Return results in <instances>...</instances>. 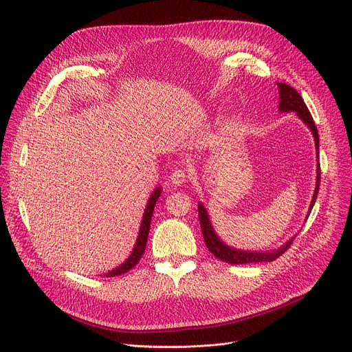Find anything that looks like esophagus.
Returning a JSON list of instances; mask_svg holds the SVG:
<instances>
[{"label":"esophagus","mask_w":352,"mask_h":352,"mask_svg":"<svg viewBox=\"0 0 352 352\" xmlns=\"http://www.w3.org/2000/svg\"><path fill=\"white\" fill-rule=\"evenodd\" d=\"M187 178H188V173H187V170H184V168H177L170 175V181H171L173 186H175V187L182 186V184L187 181Z\"/></svg>","instance_id":"1"}]
</instances>
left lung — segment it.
Wrapping results in <instances>:
<instances>
[{"label": "left lung", "mask_w": 352, "mask_h": 352, "mask_svg": "<svg viewBox=\"0 0 352 352\" xmlns=\"http://www.w3.org/2000/svg\"><path fill=\"white\" fill-rule=\"evenodd\" d=\"M278 91H280V105L278 109L283 111V113H289V111H294V113H297V116L308 125V128L311 129V133L314 135V140H316V148H317V154H320V138H318V131H317V126L316 122L312 120V116L309 113V109L307 108L302 97L298 94L297 89H294L291 85L288 84H283L278 82ZM320 157V155H317ZM320 164H318V168H317V187H316V192H314L312 201H311V206H309V212L316 204V199L318 195V190H320ZM198 217H199V224H201V231H202V236H204V241L206 245L208 248V251L211 254H214L218 260L228 263V264H251V263H271L276 258L281 256L291 245V243L294 241V238H291L288 243H285V245H283L281 248L275 250V251H268V252H251V251H239L235 248L228 247L227 244H224L221 239L218 238V235L215 234L212 226H211V221L208 218L207 210L204 208V206L198 204Z\"/></svg>", "instance_id": "1"}]
</instances>
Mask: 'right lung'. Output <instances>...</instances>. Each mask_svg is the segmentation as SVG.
I'll list each match as a JSON object with an SVG mask.
<instances>
[{
  "mask_svg": "<svg viewBox=\"0 0 352 352\" xmlns=\"http://www.w3.org/2000/svg\"><path fill=\"white\" fill-rule=\"evenodd\" d=\"M161 195V188H157L151 197H150V201H148L146 204V208L144 211V217H142V223H141V227H140V234H138V238H137V243H135V247L131 252V255L128 256V260L121 264L120 267H117L116 270L109 271L105 274V276H117V275H121V274H125L128 272L131 268H134L140 258L142 256L144 251H145V247H146V239H148V232H150V226H151V217H153V211H154V207H155V202L157 199L160 198Z\"/></svg>",
  "mask_w": 352,
  "mask_h": 352,
  "instance_id": "add662e5",
  "label": "right lung"
}]
</instances>
